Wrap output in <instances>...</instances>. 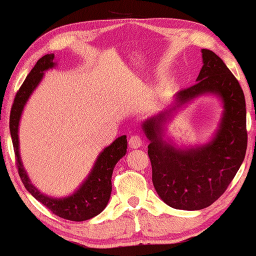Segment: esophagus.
Listing matches in <instances>:
<instances>
[{
	"label": "esophagus",
	"instance_id": "1",
	"mask_svg": "<svg viewBox=\"0 0 256 256\" xmlns=\"http://www.w3.org/2000/svg\"><path fill=\"white\" fill-rule=\"evenodd\" d=\"M142 138H141L138 135H133V136L129 138L128 140V144H129V147L130 148H138L142 146Z\"/></svg>",
	"mask_w": 256,
	"mask_h": 256
}]
</instances>
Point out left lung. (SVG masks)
Masks as SVG:
<instances>
[{
  "label": "left lung",
  "mask_w": 256,
  "mask_h": 256,
  "mask_svg": "<svg viewBox=\"0 0 256 256\" xmlns=\"http://www.w3.org/2000/svg\"><path fill=\"white\" fill-rule=\"evenodd\" d=\"M203 66L197 83L176 94L171 110L146 120L148 156L153 185L167 205L180 210L210 206L224 194L247 150L246 100L238 80L216 53L202 50ZM215 93L224 102L222 120L213 141L204 146L179 150L162 140V124L170 112L200 94Z\"/></svg>",
  "instance_id": "obj_1"
}]
</instances>
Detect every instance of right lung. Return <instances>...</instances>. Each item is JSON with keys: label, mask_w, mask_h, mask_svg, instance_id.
I'll return each instance as SVG.
<instances>
[{"label": "right lung", "mask_w": 256, "mask_h": 256, "mask_svg": "<svg viewBox=\"0 0 256 256\" xmlns=\"http://www.w3.org/2000/svg\"><path fill=\"white\" fill-rule=\"evenodd\" d=\"M53 59H54L53 53L40 58L22 83L21 88L16 92V96H15L10 110L9 129H10L18 176H20L27 191L36 200L45 205L47 209L51 210L54 215L64 220L82 222V220H90L98 215L108 204L110 194H112V176L114 167L127 152V136L122 135L116 138L110 146L104 148L103 152L97 158L89 176L85 179L80 188L68 197H48V196L41 194L38 188L32 185L30 178L22 166L20 154H18V122H20L24 104L30 98L32 92L36 90L40 80H42L44 72L56 65Z\"/></svg>", "instance_id": "add662e5"}]
</instances>
